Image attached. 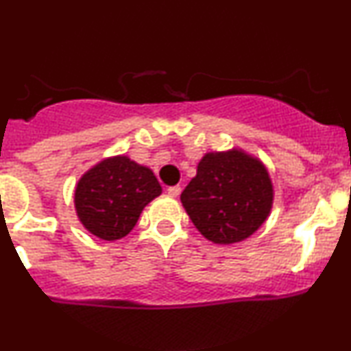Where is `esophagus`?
<instances>
[{
    "label": "esophagus",
    "mask_w": 351,
    "mask_h": 351,
    "mask_svg": "<svg viewBox=\"0 0 351 351\" xmlns=\"http://www.w3.org/2000/svg\"><path fill=\"white\" fill-rule=\"evenodd\" d=\"M167 191H168V195L171 196V198H176V196H180L181 186H180V184H176V186H170V188H168Z\"/></svg>",
    "instance_id": "1"
}]
</instances>
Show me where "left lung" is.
Instances as JSON below:
<instances>
[{
  "mask_svg": "<svg viewBox=\"0 0 351 351\" xmlns=\"http://www.w3.org/2000/svg\"><path fill=\"white\" fill-rule=\"evenodd\" d=\"M189 219L215 244H234L254 234L267 219L274 188L259 158L232 148L201 158L196 176L181 193Z\"/></svg>",
  "mask_w": 351,
  "mask_h": 351,
  "instance_id": "left-lung-1",
  "label": "left lung"
}]
</instances>
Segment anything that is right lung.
<instances>
[{"label":"right lung","instance_id":"1","mask_svg":"<svg viewBox=\"0 0 351 351\" xmlns=\"http://www.w3.org/2000/svg\"><path fill=\"white\" fill-rule=\"evenodd\" d=\"M160 195L162 186L150 168L119 155L102 160L80 176L74 204L90 234L117 241L135 228L143 208Z\"/></svg>","mask_w":351,"mask_h":351}]
</instances>
